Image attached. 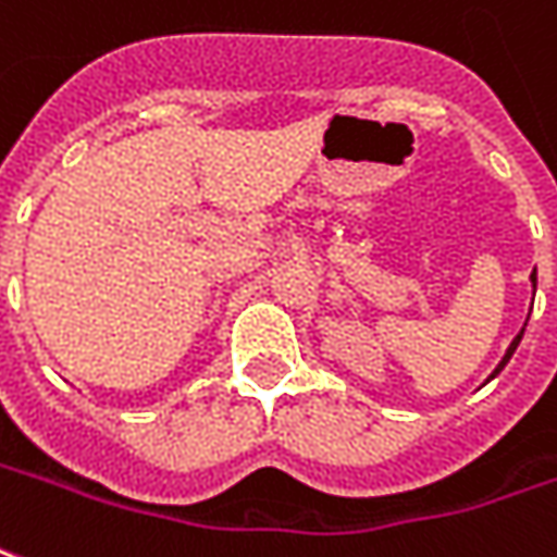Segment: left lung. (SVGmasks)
<instances>
[{"label":"left lung","mask_w":557,"mask_h":557,"mask_svg":"<svg viewBox=\"0 0 557 557\" xmlns=\"http://www.w3.org/2000/svg\"><path fill=\"white\" fill-rule=\"evenodd\" d=\"M531 280H534V289H536V271H534V274H531ZM522 334H524V329H522V332H519V334H516V337H512V344H509L507 356H504V359H500V364H497V368H495V373H492V376H488V380H495L497 373L504 371V364H507V361L512 359V352H516V346H519V341H522Z\"/></svg>","instance_id":"8db88e82"}]
</instances>
